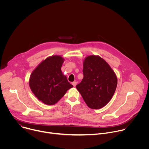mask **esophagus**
Here are the masks:
<instances>
[{
    "mask_svg": "<svg viewBox=\"0 0 149 149\" xmlns=\"http://www.w3.org/2000/svg\"><path fill=\"white\" fill-rule=\"evenodd\" d=\"M72 84L73 85L74 87H75L76 85H77V82H76V81H74V82H72Z\"/></svg>",
    "mask_w": 149,
    "mask_h": 149,
    "instance_id": "esophagus-1",
    "label": "esophagus"
}]
</instances>
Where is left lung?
<instances>
[{
  "label": "left lung",
  "instance_id": "obj_1",
  "mask_svg": "<svg viewBox=\"0 0 149 149\" xmlns=\"http://www.w3.org/2000/svg\"><path fill=\"white\" fill-rule=\"evenodd\" d=\"M83 75L76 88L88 107L100 109L111 100L117 86L116 74L99 56L90 55L83 62Z\"/></svg>",
  "mask_w": 149,
  "mask_h": 149
}]
</instances>
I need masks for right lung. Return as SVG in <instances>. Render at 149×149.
I'll return each mask as SVG.
<instances>
[{"label": "right lung", "instance_id": "right-lung-1", "mask_svg": "<svg viewBox=\"0 0 149 149\" xmlns=\"http://www.w3.org/2000/svg\"><path fill=\"white\" fill-rule=\"evenodd\" d=\"M63 59L54 55L42 61L32 72L29 84L36 97L47 105L56 103L73 87L61 71Z\"/></svg>", "mask_w": 149, "mask_h": 149}]
</instances>
